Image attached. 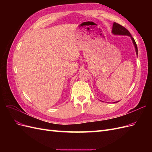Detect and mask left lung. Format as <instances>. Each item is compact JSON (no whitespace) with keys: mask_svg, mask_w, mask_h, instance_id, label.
I'll return each mask as SVG.
<instances>
[{"mask_svg":"<svg viewBox=\"0 0 152 152\" xmlns=\"http://www.w3.org/2000/svg\"><path fill=\"white\" fill-rule=\"evenodd\" d=\"M112 33L113 35H126V36L130 37L132 41V43H133V44H134V46L135 50H136V55L137 56V47L136 43L135 42L134 38H133L132 35H131L130 32L126 28H124V26L117 23L114 22L113 24V26H112ZM119 101H118V102H114V103H117Z\"/></svg>","mask_w":152,"mask_h":152,"instance_id":"1","label":"left lung"}]
</instances>
